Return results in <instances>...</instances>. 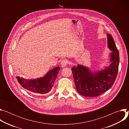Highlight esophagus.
Segmentation results:
<instances>
[{"label":"esophagus","instance_id":"34e87169","mask_svg":"<svg viewBox=\"0 0 129 129\" xmlns=\"http://www.w3.org/2000/svg\"><path fill=\"white\" fill-rule=\"evenodd\" d=\"M68 64V62L65 59H63L61 61V66L62 67H64L65 66H66Z\"/></svg>","mask_w":129,"mask_h":129}]
</instances>
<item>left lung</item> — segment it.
I'll return each mask as SVG.
<instances>
[{
	"mask_svg": "<svg viewBox=\"0 0 129 129\" xmlns=\"http://www.w3.org/2000/svg\"><path fill=\"white\" fill-rule=\"evenodd\" d=\"M108 44L111 53L110 65L99 72L92 73L88 68L78 65L71 68L76 89L84 96H98L113 86L118 71L119 52L112 36L108 34Z\"/></svg>",
	"mask_w": 129,
	"mask_h": 129,
	"instance_id": "8db88e82",
	"label": "left lung"
}]
</instances>
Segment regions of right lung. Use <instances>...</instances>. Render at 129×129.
<instances>
[{"instance_id":"add662e5","label":"right lung","mask_w":129,"mask_h":129,"mask_svg":"<svg viewBox=\"0 0 129 129\" xmlns=\"http://www.w3.org/2000/svg\"><path fill=\"white\" fill-rule=\"evenodd\" d=\"M60 70L59 67H56L49 71L44 77L35 80H28L19 77H17L16 79L20 85L27 90L44 94L51 90Z\"/></svg>"}]
</instances>
